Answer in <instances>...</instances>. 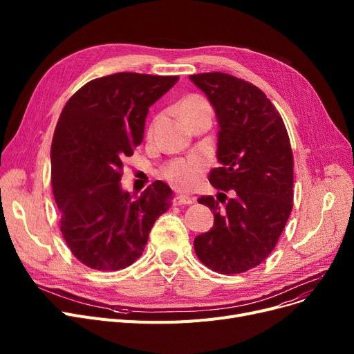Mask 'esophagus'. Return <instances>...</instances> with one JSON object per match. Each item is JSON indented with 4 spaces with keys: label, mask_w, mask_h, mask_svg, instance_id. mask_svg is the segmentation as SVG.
I'll return each mask as SVG.
<instances>
[{
    "label": "esophagus",
    "mask_w": 354,
    "mask_h": 354,
    "mask_svg": "<svg viewBox=\"0 0 354 354\" xmlns=\"http://www.w3.org/2000/svg\"><path fill=\"white\" fill-rule=\"evenodd\" d=\"M195 202V198H191L188 195H176L174 198V205H191Z\"/></svg>",
    "instance_id": "obj_1"
}]
</instances>
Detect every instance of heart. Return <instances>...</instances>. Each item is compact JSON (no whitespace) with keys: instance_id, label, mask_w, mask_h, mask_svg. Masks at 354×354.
<instances>
[{"instance_id":"obj_1","label":"heart","mask_w":354,"mask_h":354,"mask_svg":"<svg viewBox=\"0 0 354 354\" xmlns=\"http://www.w3.org/2000/svg\"><path fill=\"white\" fill-rule=\"evenodd\" d=\"M205 107H209L205 99H202L201 96H188L179 104V115L180 118H183ZM205 167L207 160L201 156H192L189 159H176L163 167L162 176L171 185H174L176 189L189 191L201 180L203 172H205Z\"/></svg>"}]
</instances>
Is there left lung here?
<instances>
[{
    "instance_id": "1",
    "label": "left lung",
    "mask_w": 354,
    "mask_h": 354,
    "mask_svg": "<svg viewBox=\"0 0 354 354\" xmlns=\"http://www.w3.org/2000/svg\"><path fill=\"white\" fill-rule=\"evenodd\" d=\"M215 110L216 159L209 182L234 191L221 207L212 196L199 203L214 227L194 239L198 258L215 272L239 274L261 264L274 250L292 209V152L286 124L263 90L227 73L189 76Z\"/></svg>"
}]
</instances>
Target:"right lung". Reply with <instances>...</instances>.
Here are the masks:
<instances>
[{
    "label": "right lung",
    "instance_id": "add662e5",
    "mask_svg": "<svg viewBox=\"0 0 354 354\" xmlns=\"http://www.w3.org/2000/svg\"><path fill=\"white\" fill-rule=\"evenodd\" d=\"M178 76L115 73L66 103L51 143V185L63 238L84 266L118 271L142 255L155 221L171 207L162 180L140 196L122 188L123 159L143 140L149 107Z\"/></svg>",
    "mask_w": 354,
    "mask_h": 354
}]
</instances>
